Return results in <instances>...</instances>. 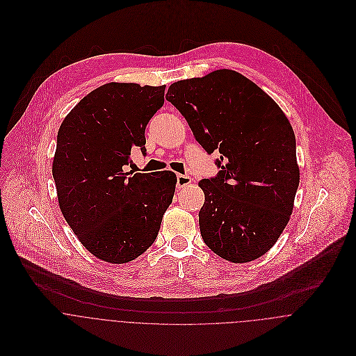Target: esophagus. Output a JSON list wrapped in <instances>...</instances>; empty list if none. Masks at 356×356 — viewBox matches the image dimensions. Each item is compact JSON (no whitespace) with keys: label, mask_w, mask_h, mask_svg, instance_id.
Here are the masks:
<instances>
[{"label":"esophagus","mask_w":356,"mask_h":356,"mask_svg":"<svg viewBox=\"0 0 356 356\" xmlns=\"http://www.w3.org/2000/svg\"><path fill=\"white\" fill-rule=\"evenodd\" d=\"M189 184H192V178L189 175H182V174L177 175V188L178 189H182V188L188 186Z\"/></svg>","instance_id":"esophagus-1"}]
</instances>
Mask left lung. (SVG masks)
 I'll return each instance as SVG.
<instances>
[{
  "mask_svg": "<svg viewBox=\"0 0 356 356\" xmlns=\"http://www.w3.org/2000/svg\"><path fill=\"white\" fill-rule=\"evenodd\" d=\"M219 172L200 181L208 248L233 263L266 254L289 222L300 172L293 129L270 96L232 70L178 81L165 95Z\"/></svg>",
  "mask_w": 356,
  "mask_h": 356,
  "instance_id": "8db88e82",
  "label": "left lung"
}]
</instances>
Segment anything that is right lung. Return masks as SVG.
I'll return each mask as SVG.
<instances>
[{
	"mask_svg": "<svg viewBox=\"0 0 356 356\" xmlns=\"http://www.w3.org/2000/svg\"><path fill=\"white\" fill-rule=\"evenodd\" d=\"M165 86L105 83L78 102L57 133L53 179L60 209L83 247L122 264L144 254L172 202L171 171L124 172L164 104Z\"/></svg>",
	"mask_w": 356,
	"mask_h": 356,
	"instance_id": "1",
	"label": "right lung"
}]
</instances>
